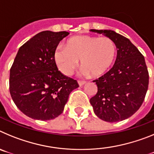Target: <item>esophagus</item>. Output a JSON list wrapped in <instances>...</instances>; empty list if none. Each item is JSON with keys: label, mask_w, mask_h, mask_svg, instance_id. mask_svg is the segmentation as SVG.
Returning <instances> with one entry per match:
<instances>
[{"label": "esophagus", "mask_w": 154, "mask_h": 154, "mask_svg": "<svg viewBox=\"0 0 154 154\" xmlns=\"http://www.w3.org/2000/svg\"><path fill=\"white\" fill-rule=\"evenodd\" d=\"M78 83H79V86H82V85H83L85 83V81H80V80H79Z\"/></svg>", "instance_id": "34e87169"}]
</instances>
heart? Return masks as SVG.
Masks as SVG:
<instances>
[{
	"mask_svg": "<svg viewBox=\"0 0 154 154\" xmlns=\"http://www.w3.org/2000/svg\"><path fill=\"white\" fill-rule=\"evenodd\" d=\"M116 54V45L107 37L78 35L68 39L65 48L58 46L54 51V61L65 75H70L80 63L82 73L99 76L112 65Z\"/></svg>",
	"mask_w": 154,
	"mask_h": 154,
	"instance_id": "obj_1",
	"label": "heart"
}]
</instances>
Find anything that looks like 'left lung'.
Instances as JSON below:
<instances>
[{
    "label": "left lung",
    "mask_w": 154,
    "mask_h": 154,
    "mask_svg": "<svg viewBox=\"0 0 154 154\" xmlns=\"http://www.w3.org/2000/svg\"><path fill=\"white\" fill-rule=\"evenodd\" d=\"M90 31L112 39L117 49L112 69L93 81L98 91L90 103L99 119L109 123L124 120L140 109L146 96L149 73L144 57L129 39L114 31Z\"/></svg>",
    "instance_id": "obj_1"
}]
</instances>
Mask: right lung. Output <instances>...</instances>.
Wrapping results in <instances>:
<instances>
[{
    "label": "right lung",
    "mask_w": 154,
    "mask_h": 154,
    "mask_svg": "<svg viewBox=\"0 0 154 154\" xmlns=\"http://www.w3.org/2000/svg\"><path fill=\"white\" fill-rule=\"evenodd\" d=\"M67 31H42L20 47L10 70L9 89L14 103L28 117L50 120L63 112L77 81L64 75L54 51Z\"/></svg>",
    "instance_id": "1"
}]
</instances>
